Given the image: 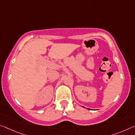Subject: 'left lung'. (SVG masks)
Returning <instances> with one entry per match:
<instances>
[{"label":"left lung","mask_w":135,"mask_h":135,"mask_svg":"<svg viewBox=\"0 0 135 135\" xmlns=\"http://www.w3.org/2000/svg\"><path fill=\"white\" fill-rule=\"evenodd\" d=\"M89 109V110H91V109Z\"/></svg>","instance_id":"1"}]
</instances>
